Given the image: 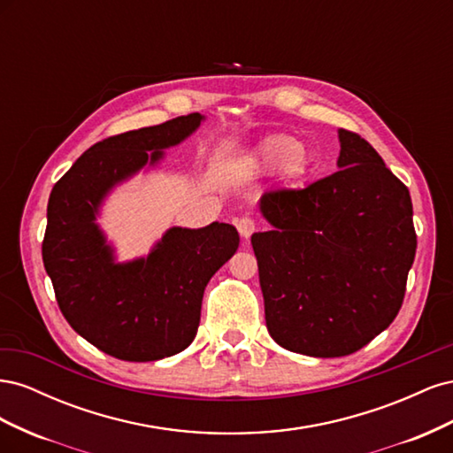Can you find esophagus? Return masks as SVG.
<instances>
[{
  "instance_id": "1",
  "label": "esophagus",
  "mask_w": 453,
  "mask_h": 453,
  "mask_svg": "<svg viewBox=\"0 0 453 453\" xmlns=\"http://www.w3.org/2000/svg\"><path fill=\"white\" fill-rule=\"evenodd\" d=\"M236 228H238V232H240V236L242 238H245V240H248L251 234H253V232H255V221H253V219L251 217H240V219H236Z\"/></svg>"
}]
</instances>
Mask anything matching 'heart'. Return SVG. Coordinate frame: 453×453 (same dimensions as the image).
<instances>
[{"mask_svg":"<svg viewBox=\"0 0 453 453\" xmlns=\"http://www.w3.org/2000/svg\"><path fill=\"white\" fill-rule=\"evenodd\" d=\"M251 162L260 172H273L287 166L291 170H300L304 168L306 155L304 150H300L298 140L285 134H276L255 149Z\"/></svg>","mask_w":453,"mask_h":453,"instance_id":"obj_1","label":"heart"}]
</instances>
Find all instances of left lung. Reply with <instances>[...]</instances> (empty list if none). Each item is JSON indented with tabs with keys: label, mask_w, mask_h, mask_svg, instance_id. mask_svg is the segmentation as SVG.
<instances>
[{
	"label": "left lung",
	"mask_w": 453,
	"mask_h": 453,
	"mask_svg": "<svg viewBox=\"0 0 453 453\" xmlns=\"http://www.w3.org/2000/svg\"><path fill=\"white\" fill-rule=\"evenodd\" d=\"M333 175L272 190L251 236L270 336L310 357H344L393 323L416 257L408 188L361 135L338 130Z\"/></svg>",
	"instance_id": "1"
}]
</instances>
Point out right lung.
<instances>
[{
  "label": "right lung",
  "mask_w": 453,
  "mask_h": 453,
  "mask_svg": "<svg viewBox=\"0 0 453 453\" xmlns=\"http://www.w3.org/2000/svg\"><path fill=\"white\" fill-rule=\"evenodd\" d=\"M205 117L190 113L113 135L81 155L52 187L43 263L65 321L92 346L122 361H158L183 351L200 325L203 289L236 253L228 223L172 226L147 257L119 263L98 225L107 196L157 168Z\"/></svg>",
  "instance_id": "add662e5"
}]
</instances>
